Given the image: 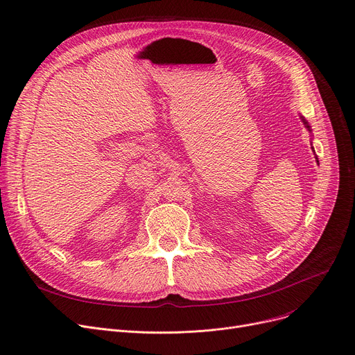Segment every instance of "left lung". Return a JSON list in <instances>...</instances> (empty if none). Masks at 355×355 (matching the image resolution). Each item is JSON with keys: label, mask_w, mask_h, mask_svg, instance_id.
<instances>
[{"label": "left lung", "mask_w": 355, "mask_h": 355, "mask_svg": "<svg viewBox=\"0 0 355 355\" xmlns=\"http://www.w3.org/2000/svg\"><path fill=\"white\" fill-rule=\"evenodd\" d=\"M301 121H302V122H304V125H305V128H306V129H308V132H309V134H312V129H311V126H309V123H308V121H306V119H305V118H304V116H301ZM312 149H313V146H312ZM313 153H315V151H313ZM315 159H316V162H318V158H315Z\"/></svg>", "instance_id": "left-lung-1"}]
</instances>
